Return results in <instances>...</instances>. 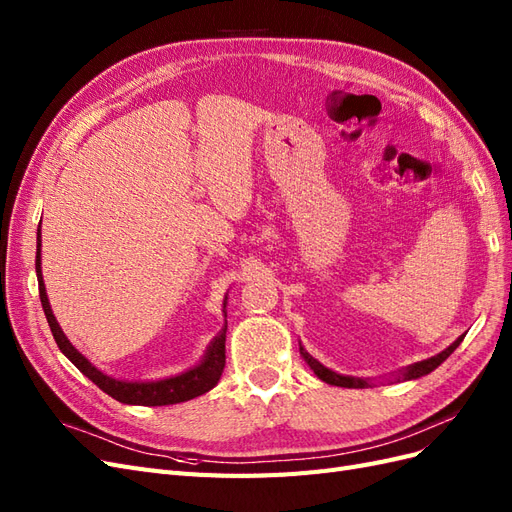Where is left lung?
<instances>
[{
	"label": "left lung",
	"instance_id": "obj_1",
	"mask_svg": "<svg viewBox=\"0 0 512 512\" xmlns=\"http://www.w3.org/2000/svg\"><path fill=\"white\" fill-rule=\"evenodd\" d=\"M463 337H466V335L457 337L451 346L444 348V350L438 352L436 356H429V359H425V361H418V363H412V365H408V367H404V369L395 371V374H393L395 380H397V382H406V380H416V378H423V376L431 374L433 369L440 367V365L448 359V356H451V354L455 352V348L463 342ZM299 350H301V356L305 359V363L309 365V369H312L314 374H316L322 382L333 384V386H344V389H367V386H371V380L354 378V376H344V374H337V371H333V369H329V367H324V365H322L320 361H316L314 356L309 354L301 344H299Z\"/></svg>",
	"mask_w": 512,
	"mask_h": 512
}]
</instances>
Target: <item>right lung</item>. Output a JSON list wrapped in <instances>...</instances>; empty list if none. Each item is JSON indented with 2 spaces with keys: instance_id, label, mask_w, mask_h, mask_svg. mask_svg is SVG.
Wrapping results in <instances>:
<instances>
[{
  "instance_id": "obj_1",
  "label": "right lung",
  "mask_w": 512,
  "mask_h": 512,
  "mask_svg": "<svg viewBox=\"0 0 512 512\" xmlns=\"http://www.w3.org/2000/svg\"><path fill=\"white\" fill-rule=\"evenodd\" d=\"M36 275H38V290H40V301L46 322H49L51 333L59 350L64 352L68 359L74 363V367L87 376L91 382L98 384L100 389L111 395L113 399L121 401V404L128 406H170V404H181V401L194 399L198 395H205L211 391L215 384L220 382L222 371L226 365V322L222 331L213 337V342L205 350L203 359H200L194 367L181 371L177 376H168L162 380H119L104 374L94 363H91L83 352L76 350L66 333L61 331L59 322L53 314L49 297H46V288L42 280V232L38 226V237H36ZM226 305H228V292L222 303V312L226 318Z\"/></svg>"
}]
</instances>
